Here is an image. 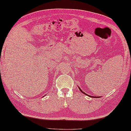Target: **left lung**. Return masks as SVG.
Returning <instances> with one entry per match:
<instances>
[{"label":"left lung","mask_w":131,"mask_h":131,"mask_svg":"<svg viewBox=\"0 0 131 131\" xmlns=\"http://www.w3.org/2000/svg\"><path fill=\"white\" fill-rule=\"evenodd\" d=\"M79 90H80V91L82 92V93H83V94H86V95H88V96H90V97H92V98H99V96L98 97V96H95H95H90V95H88V94H85V93H84V92L83 91H82V90L80 89V88H79ZM100 97V96H99Z\"/></svg>","instance_id":"1"}]
</instances>
